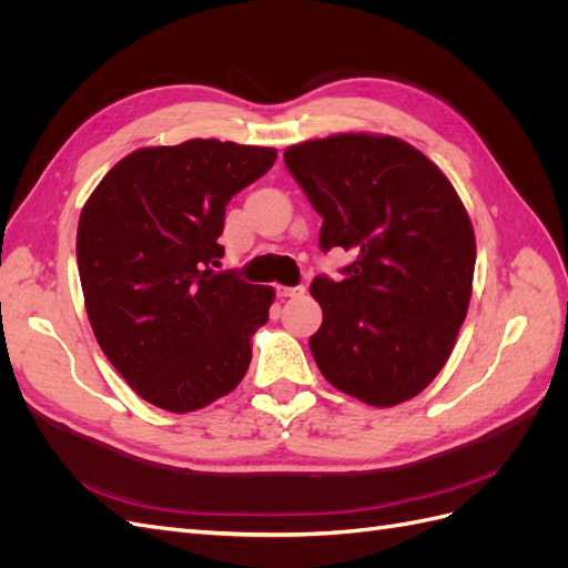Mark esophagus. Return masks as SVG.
<instances>
[{
  "mask_svg": "<svg viewBox=\"0 0 568 568\" xmlns=\"http://www.w3.org/2000/svg\"><path fill=\"white\" fill-rule=\"evenodd\" d=\"M305 294V286H277L280 298H301Z\"/></svg>",
  "mask_w": 568,
  "mask_h": 568,
  "instance_id": "obj_1",
  "label": "esophagus"
}]
</instances>
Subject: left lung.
Returning a JSON list of instances; mask_svg holds the SVG:
<instances>
[{
  "mask_svg": "<svg viewBox=\"0 0 568 568\" xmlns=\"http://www.w3.org/2000/svg\"><path fill=\"white\" fill-rule=\"evenodd\" d=\"M286 168L322 215L320 246L355 255L317 277L324 379L374 407L419 395L448 363L467 317L476 239L443 170L390 134L341 132L294 144Z\"/></svg>",
  "mask_w": 568,
  "mask_h": 568,
  "instance_id": "obj_1",
  "label": "left lung"
}]
</instances>
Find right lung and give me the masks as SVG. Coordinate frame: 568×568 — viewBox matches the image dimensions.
<instances>
[{"label":"right lung","instance_id":"right-lung-1","mask_svg":"<svg viewBox=\"0 0 568 568\" xmlns=\"http://www.w3.org/2000/svg\"><path fill=\"white\" fill-rule=\"evenodd\" d=\"M277 151L217 140L144 146L97 184L78 222L84 307L101 351L146 403L184 415L232 393L272 286L215 272L225 205Z\"/></svg>","mask_w":568,"mask_h":568}]
</instances>
